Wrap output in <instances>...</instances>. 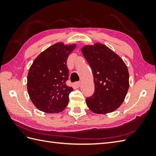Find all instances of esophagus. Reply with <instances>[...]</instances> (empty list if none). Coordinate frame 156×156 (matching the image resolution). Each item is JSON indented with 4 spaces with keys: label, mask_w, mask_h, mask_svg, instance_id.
<instances>
[{
    "label": "esophagus",
    "mask_w": 156,
    "mask_h": 156,
    "mask_svg": "<svg viewBox=\"0 0 156 156\" xmlns=\"http://www.w3.org/2000/svg\"><path fill=\"white\" fill-rule=\"evenodd\" d=\"M74 84H75V86L76 87H80V85H81V82H75L74 83Z\"/></svg>",
    "instance_id": "esophagus-1"
}]
</instances>
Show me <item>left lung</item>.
<instances>
[{"mask_svg": "<svg viewBox=\"0 0 156 156\" xmlns=\"http://www.w3.org/2000/svg\"><path fill=\"white\" fill-rule=\"evenodd\" d=\"M81 50L94 77V92L86 99L88 107L97 114L117 110L129 87L127 66L117 54L100 43L84 45Z\"/></svg>", "mask_w": 156, "mask_h": 156, "instance_id": "1", "label": "left lung"}]
</instances>
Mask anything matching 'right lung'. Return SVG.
Instances as JSON below:
<instances>
[{
  "label": "right lung",
  "instance_id": "right-lung-1",
  "mask_svg": "<svg viewBox=\"0 0 156 156\" xmlns=\"http://www.w3.org/2000/svg\"><path fill=\"white\" fill-rule=\"evenodd\" d=\"M76 44L57 43L41 52L33 62L27 75V91L39 111L57 113L64 110L73 90L66 84L69 70L66 65Z\"/></svg>",
  "mask_w": 156,
  "mask_h": 156
}]
</instances>
